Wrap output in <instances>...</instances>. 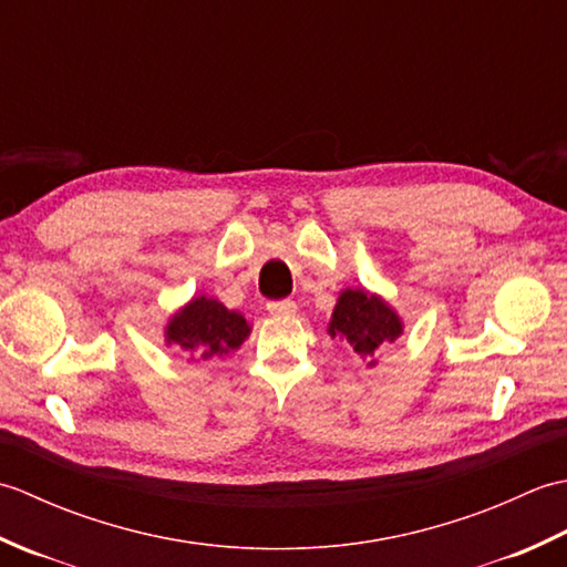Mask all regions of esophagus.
Masks as SVG:
<instances>
[{"label":"esophagus","instance_id":"obj_1","mask_svg":"<svg viewBox=\"0 0 567 567\" xmlns=\"http://www.w3.org/2000/svg\"><path fill=\"white\" fill-rule=\"evenodd\" d=\"M268 311L272 317H295L297 305L292 302V299H282V302H270Z\"/></svg>","mask_w":567,"mask_h":567}]
</instances>
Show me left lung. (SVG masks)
Here are the masks:
<instances>
[{"instance_id": "left-lung-1", "label": "left lung", "mask_w": 567, "mask_h": 567, "mask_svg": "<svg viewBox=\"0 0 567 567\" xmlns=\"http://www.w3.org/2000/svg\"><path fill=\"white\" fill-rule=\"evenodd\" d=\"M404 331V321L388 299L365 287H346L336 299L327 333L343 341L353 355L378 365L384 346L394 343Z\"/></svg>"}]
</instances>
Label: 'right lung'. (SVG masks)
<instances>
[{
    "mask_svg": "<svg viewBox=\"0 0 567 567\" xmlns=\"http://www.w3.org/2000/svg\"><path fill=\"white\" fill-rule=\"evenodd\" d=\"M250 323L219 299L195 295L165 321V346L179 348L189 360H212L236 353L250 336Z\"/></svg>",
    "mask_w": 567,
    "mask_h": 567,
    "instance_id": "1",
    "label": "right lung"
}]
</instances>
